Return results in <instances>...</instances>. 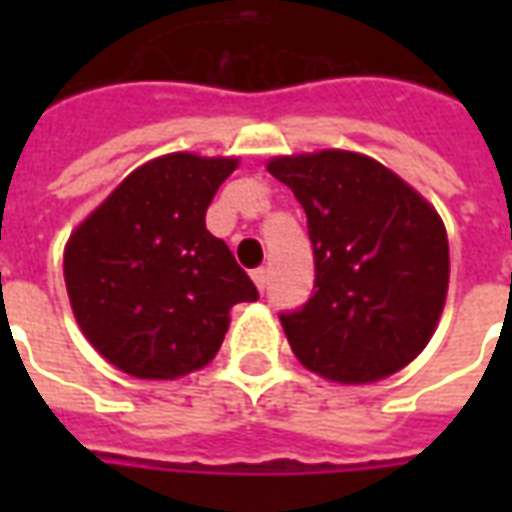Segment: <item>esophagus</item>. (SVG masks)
<instances>
[{"instance_id": "1", "label": "esophagus", "mask_w": 512, "mask_h": 512, "mask_svg": "<svg viewBox=\"0 0 512 512\" xmlns=\"http://www.w3.org/2000/svg\"><path fill=\"white\" fill-rule=\"evenodd\" d=\"M252 279H255V285L260 290H266V282H268V271L266 268H255V271H252Z\"/></svg>"}]
</instances>
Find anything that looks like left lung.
<instances>
[{
    "instance_id": "obj_1",
    "label": "left lung",
    "mask_w": 512,
    "mask_h": 512,
    "mask_svg": "<svg viewBox=\"0 0 512 512\" xmlns=\"http://www.w3.org/2000/svg\"><path fill=\"white\" fill-rule=\"evenodd\" d=\"M268 172L307 213L315 285L279 312L301 365L340 384H370L428 345L450 282L439 213L373 158L348 150L274 158Z\"/></svg>"
}]
</instances>
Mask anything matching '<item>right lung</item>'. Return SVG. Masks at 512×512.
Listing matches in <instances>:
<instances>
[{
  "instance_id": "right-lung-1",
  "label": "right lung",
  "mask_w": 512,
  "mask_h": 512,
  "mask_svg": "<svg viewBox=\"0 0 512 512\" xmlns=\"http://www.w3.org/2000/svg\"><path fill=\"white\" fill-rule=\"evenodd\" d=\"M235 158L172 153L131 172L65 246V285L84 337L136 378L211 362L230 310L257 288L205 211Z\"/></svg>"
}]
</instances>
